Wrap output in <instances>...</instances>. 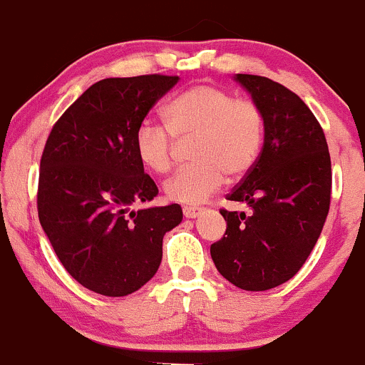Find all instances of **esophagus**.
Wrapping results in <instances>:
<instances>
[{
  "instance_id": "1",
  "label": "esophagus",
  "mask_w": 365,
  "mask_h": 365,
  "mask_svg": "<svg viewBox=\"0 0 365 365\" xmlns=\"http://www.w3.org/2000/svg\"><path fill=\"white\" fill-rule=\"evenodd\" d=\"M200 209L197 207H183V216L188 217V220H192V217H197L199 216Z\"/></svg>"
}]
</instances>
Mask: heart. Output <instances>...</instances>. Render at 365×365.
Listing matches in <instances>:
<instances>
[{"instance_id":"obj_1","label":"heart","mask_w":365,"mask_h":365,"mask_svg":"<svg viewBox=\"0 0 365 365\" xmlns=\"http://www.w3.org/2000/svg\"><path fill=\"white\" fill-rule=\"evenodd\" d=\"M165 127L142 121L133 150L144 168L166 173L173 165L175 142L192 139L194 163L165 185L170 200L200 204L230 180L245 177L257 163L266 137V116L254 99L237 98L212 83H197L178 92L163 110Z\"/></svg>"}]
</instances>
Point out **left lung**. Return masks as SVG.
<instances>
[{"label": "left lung", "mask_w": 365, "mask_h": 365, "mask_svg": "<svg viewBox=\"0 0 365 365\" xmlns=\"http://www.w3.org/2000/svg\"><path fill=\"white\" fill-rule=\"evenodd\" d=\"M266 116L257 163L226 195L249 215L220 209L226 221L211 245L216 269L242 290L264 292L299 273L312 252L331 202L324 132L295 92L261 75L235 77Z\"/></svg>", "instance_id": "1"}]
</instances>
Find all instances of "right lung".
I'll return each mask as SVG.
<instances>
[{
  "mask_svg": "<svg viewBox=\"0 0 365 365\" xmlns=\"http://www.w3.org/2000/svg\"><path fill=\"white\" fill-rule=\"evenodd\" d=\"M177 75L104 78L53 125L41 156L37 212L63 267L82 287L123 297L156 274L163 237L182 221L171 204L135 211L158 195L133 135Z\"/></svg>",
  "mask_w": 365,
  "mask_h": 365,
  "instance_id": "1",
  "label": "right lung"
}]
</instances>
